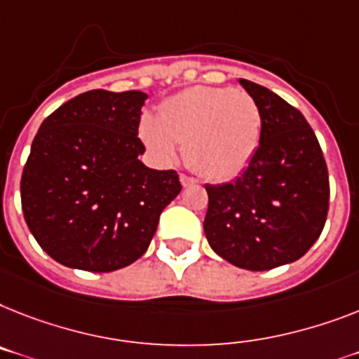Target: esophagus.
<instances>
[{"mask_svg": "<svg viewBox=\"0 0 359 359\" xmlns=\"http://www.w3.org/2000/svg\"><path fill=\"white\" fill-rule=\"evenodd\" d=\"M180 182H182L183 187H191V185H194V183H196V180H194V177H191V176H187V174H182V176H180Z\"/></svg>", "mask_w": 359, "mask_h": 359, "instance_id": "esophagus-1", "label": "esophagus"}]
</instances>
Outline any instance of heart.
<instances>
[{"label": "heart", "instance_id": "obj_1", "mask_svg": "<svg viewBox=\"0 0 359 359\" xmlns=\"http://www.w3.org/2000/svg\"><path fill=\"white\" fill-rule=\"evenodd\" d=\"M259 102L235 88H191L159 106V117L141 121V137L161 161L185 144L187 165L212 182L233 180L250 165L259 147Z\"/></svg>", "mask_w": 359, "mask_h": 359}]
</instances>
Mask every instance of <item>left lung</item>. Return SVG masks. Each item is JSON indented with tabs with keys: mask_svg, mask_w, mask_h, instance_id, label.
Returning <instances> with one entry per match:
<instances>
[{
	"mask_svg": "<svg viewBox=\"0 0 359 359\" xmlns=\"http://www.w3.org/2000/svg\"><path fill=\"white\" fill-rule=\"evenodd\" d=\"M262 111L260 144L235 182L205 185L203 231L238 268L264 271L301 259L328 212L327 163L308 121L264 86L240 79Z\"/></svg>",
	"mask_w": 359,
	"mask_h": 359,
	"instance_id": "1",
	"label": "left lung"
}]
</instances>
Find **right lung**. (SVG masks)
<instances>
[{"label": "right lung", "instance_id": "right-lung-1", "mask_svg": "<svg viewBox=\"0 0 359 359\" xmlns=\"http://www.w3.org/2000/svg\"><path fill=\"white\" fill-rule=\"evenodd\" d=\"M141 91L91 90L55 109L38 130L22 174L32 236L56 262L93 273L141 257L159 215L182 191L176 170L139 161Z\"/></svg>", "mask_w": 359, "mask_h": 359}]
</instances>
